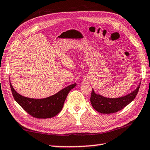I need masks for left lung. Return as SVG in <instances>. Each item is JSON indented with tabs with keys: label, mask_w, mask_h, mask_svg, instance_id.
Here are the masks:
<instances>
[{
	"label": "left lung",
	"mask_w": 150,
	"mask_h": 150,
	"mask_svg": "<svg viewBox=\"0 0 150 150\" xmlns=\"http://www.w3.org/2000/svg\"><path fill=\"white\" fill-rule=\"evenodd\" d=\"M141 83L133 92L125 96L118 98H108L95 93L92 89L90 102L93 108L102 114L115 113L122 110L125 106L131 103L137 96Z\"/></svg>",
	"instance_id": "8db88e82"
}]
</instances>
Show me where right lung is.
<instances>
[{
	"label": "right lung",
	"instance_id": "1",
	"mask_svg": "<svg viewBox=\"0 0 150 150\" xmlns=\"http://www.w3.org/2000/svg\"><path fill=\"white\" fill-rule=\"evenodd\" d=\"M76 85H70L52 96L43 99H33L19 94L10 82L11 89L15 101L29 115L37 118H48L57 115L61 111L69 92Z\"/></svg>",
	"mask_w": 150,
	"mask_h": 150
}]
</instances>
